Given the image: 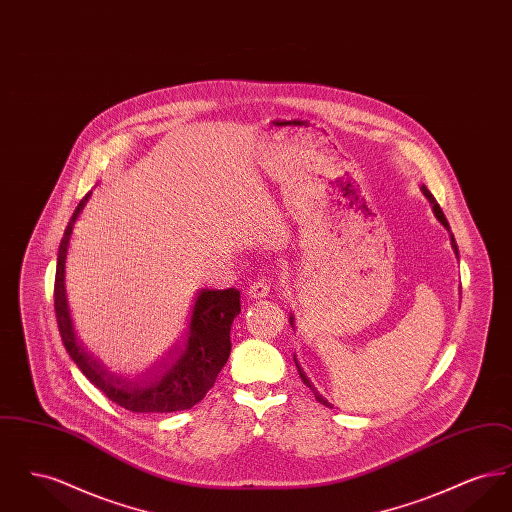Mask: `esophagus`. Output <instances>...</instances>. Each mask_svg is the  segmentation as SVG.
<instances>
[{"label":"esophagus","instance_id":"esophagus-1","mask_svg":"<svg viewBox=\"0 0 512 512\" xmlns=\"http://www.w3.org/2000/svg\"><path fill=\"white\" fill-rule=\"evenodd\" d=\"M268 292H270V280H268L267 276H259V278H255L253 282H251V286H249V297H253V299H261V297H267Z\"/></svg>","mask_w":512,"mask_h":512}]
</instances>
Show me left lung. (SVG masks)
Here are the masks:
<instances>
[{
	"label": "left lung",
	"mask_w": 512,
	"mask_h": 512,
	"mask_svg": "<svg viewBox=\"0 0 512 512\" xmlns=\"http://www.w3.org/2000/svg\"><path fill=\"white\" fill-rule=\"evenodd\" d=\"M422 192H424V195L428 197V201L432 203V207H434V215H436V217H438L439 222H441V224H443V226H445V228L449 230V222H447V219H445V215H443V211H441V207H439L438 201H436V197L430 194V190H428L426 186H422ZM451 245H453L455 253L459 255V249H457V244H455V238H453V236H451ZM290 324H292L293 328V317H290ZM293 361H295V366H297V372H299V376H301L303 384H307V388H311V390H313V393H315V399H317L318 403H322V405H326V407H332V405H330V403H328V401H326V399H324V397H322V395H320V393H318V391L315 390V386H313V384L309 382V378L305 376V372L301 370V366L297 365V359H295V357H293Z\"/></svg>",
	"instance_id": "obj_1"
}]
</instances>
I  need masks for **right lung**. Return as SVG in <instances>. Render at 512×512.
<instances>
[{
  "label": "right lung",
  "mask_w": 512,
  "mask_h": 512,
  "mask_svg": "<svg viewBox=\"0 0 512 512\" xmlns=\"http://www.w3.org/2000/svg\"><path fill=\"white\" fill-rule=\"evenodd\" d=\"M90 195L92 192L84 195L74 209L57 253L53 303L63 345L82 374L126 411L174 413L192 409L213 388L222 366L228 361L232 349L230 328L242 311L240 292L228 288L197 293L182 345H178L167 361L157 366V370L144 380H122L121 376L111 374L78 340L65 292L67 249L71 244L74 222Z\"/></svg>",
  "instance_id": "1"
}]
</instances>
